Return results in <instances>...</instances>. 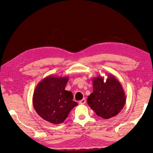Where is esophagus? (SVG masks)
<instances>
[{
    "label": "esophagus",
    "instance_id": "obj_1",
    "mask_svg": "<svg viewBox=\"0 0 153 153\" xmlns=\"http://www.w3.org/2000/svg\"><path fill=\"white\" fill-rule=\"evenodd\" d=\"M85 102H86L85 99L84 98L83 99H82L81 100H80V101L79 102V104H81V105H82V104H84V103H85Z\"/></svg>",
    "mask_w": 153,
    "mask_h": 153
}]
</instances>
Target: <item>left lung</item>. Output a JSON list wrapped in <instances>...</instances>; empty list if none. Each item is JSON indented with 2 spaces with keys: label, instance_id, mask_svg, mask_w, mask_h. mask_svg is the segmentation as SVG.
<instances>
[{
  "label": "left lung",
  "instance_id": "1",
  "mask_svg": "<svg viewBox=\"0 0 153 153\" xmlns=\"http://www.w3.org/2000/svg\"><path fill=\"white\" fill-rule=\"evenodd\" d=\"M92 79L93 92L88 96V105L104 119L116 116L123 109L126 99L121 83L113 74H108L105 82L100 76Z\"/></svg>",
  "mask_w": 153,
  "mask_h": 153
}]
</instances>
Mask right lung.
<instances>
[{
  "mask_svg": "<svg viewBox=\"0 0 153 153\" xmlns=\"http://www.w3.org/2000/svg\"><path fill=\"white\" fill-rule=\"evenodd\" d=\"M69 77L50 76L38 84L33 95V105L36 113L48 122L62 123L78 103L72 100V92L65 90Z\"/></svg>",
  "mask_w": 153,
  "mask_h": 153,
  "instance_id": "right-lung-1",
  "label": "right lung"
}]
</instances>
